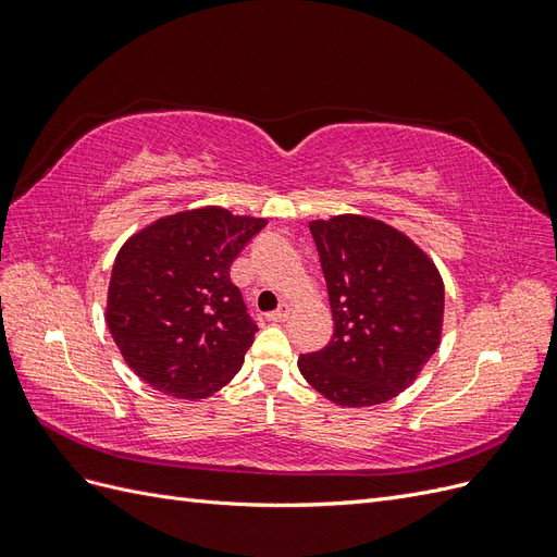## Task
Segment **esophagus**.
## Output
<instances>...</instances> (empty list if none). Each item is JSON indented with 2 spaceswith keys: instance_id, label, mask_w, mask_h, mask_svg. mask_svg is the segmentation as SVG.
<instances>
[{
  "instance_id": "34e87169",
  "label": "esophagus",
  "mask_w": 557,
  "mask_h": 557,
  "mask_svg": "<svg viewBox=\"0 0 557 557\" xmlns=\"http://www.w3.org/2000/svg\"><path fill=\"white\" fill-rule=\"evenodd\" d=\"M290 307L288 305H281L276 311H272V313H267V320L269 323H283V320H288L290 318Z\"/></svg>"
}]
</instances>
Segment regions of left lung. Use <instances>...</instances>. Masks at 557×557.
<instances>
[{
    "label": "left lung",
    "instance_id": "obj_1",
    "mask_svg": "<svg viewBox=\"0 0 557 557\" xmlns=\"http://www.w3.org/2000/svg\"><path fill=\"white\" fill-rule=\"evenodd\" d=\"M327 283L334 334L297 367L342 407H374L411 385L440 346L444 283L395 227L364 215L309 225Z\"/></svg>",
    "mask_w": 557,
    "mask_h": 557
}]
</instances>
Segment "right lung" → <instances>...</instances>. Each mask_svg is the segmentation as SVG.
Returning a JSON list of instances; mask_svg holds the SVG:
<instances>
[{"label": "right lung", "mask_w": 557, "mask_h": 557, "mask_svg": "<svg viewBox=\"0 0 557 557\" xmlns=\"http://www.w3.org/2000/svg\"><path fill=\"white\" fill-rule=\"evenodd\" d=\"M264 225L205 207L127 239L113 262L107 325L134 374L164 395L201 399L239 372L258 325L230 267Z\"/></svg>", "instance_id": "add662e5"}]
</instances>
